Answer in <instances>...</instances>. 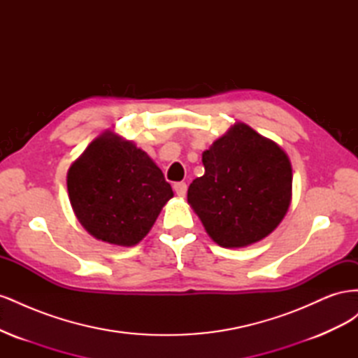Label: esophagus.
I'll return each mask as SVG.
<instances>
[{
	"label": "esophagus",
	"mask_w": 358,
	"mask_h": 358,
	"mask_svg": "<svg viewBox=\"0 0 358 358\" xmlns=\"http://www.w3.org/2000/svg\"><path fill=\"white\" fill-rule=\"evenodd\" d=\"M173 189H175V192L178 194L179 197H183V196H185V194H187L188 187H187L185 182H176L175 185H173Z\"/></svg>",
	"instance_id": "1"
}]
</instances>
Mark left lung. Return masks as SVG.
Segmentation results:
<instances>
[{"label":"left lung","instance_id":"obj_1","mask_svg":"<svg viewBox=\"0 0 358 358\" xmlns=\"http://www.w3.org/2000/svg\"><path fill=\"white\" fill-rule=\"evenodd\" d=\"M204 175L188 188V203L204 230L222 248L264 239L291 203L292 170L273 140L243 122L234 124L203 152Z\"/></svg>","mask_w":358,"mask_h":358}]
</instances>
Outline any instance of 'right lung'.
Instances as JSON below:
<instances>
[{
	"label": "right lung",
	"instance_id": "1",
	"mask_svg": "<svg viewBox=\"0 0 358 358\" xmlns=\"http://www.w3.org/2000/svg\"><path fill=\"white\" fill-rule=\"evenodd\" d=\"M67 188L83 229L117 246L142 241L173 197L170 183L145 150L113 131L92 140L73 162Z\"/></svg>",
	"mask_w": 358,
	"mask_h": 358
}]
</instances>
